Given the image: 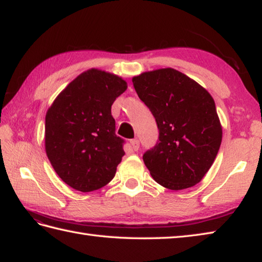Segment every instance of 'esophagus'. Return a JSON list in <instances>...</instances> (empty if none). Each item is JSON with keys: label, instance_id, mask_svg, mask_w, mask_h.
I'll use <instances>...</instances> for the list:
<instances>
[{"label": "esophagus", "instance_id": "34e87169", "mask_svg": "<svg viewBox=\"0 0 262 262\" xmlns=\"http://www.w3.org/2000/svg\"><path fill=\"white\" fill-rule=\"evenodd\" d=\"M130 145H132V149L134 150V151H137L140 148V142L139 140H132L130 141Z\"/></svg>", "mask_w": 262, "mask_h": 262}]
</instances>
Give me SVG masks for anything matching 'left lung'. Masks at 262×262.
<instances>
[{
  "label": "left lung",
  "instance_id": "1",
  "mask_svg": "<svg viewBox=\"0 0 262 262\" xmlns=\"http://www.w3.org/2000/svg\"><path fill=\"white\" fill-rule=\"evenodd\" d=\"M133 84L159 130L156 145L143 155L150 174L172 190L200 183L222 142V126L209 92L172 68L145 72L133 77Z\"/></svg>",
  "mask_w": 262,
  "mask_h": 262
}]
</instances>
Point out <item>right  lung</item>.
<instances>
[{"mask_svg": "<svg viewBox=\"0 0 262 262\" xmlns=\"http://www.w3.org/2000/svg\"><path fill=\"white\" fill-rule=\"evenodd\" d=\"M127 83L117 75L89 69L70 82L46 113L45 149L57 176L79 192H92L114 178L123 141L111 114Z\"/></svg>", "mask_w": 262, "mask_h": 262, "instance_id": "add662e5", "label": "right lung"}]
</instances>
